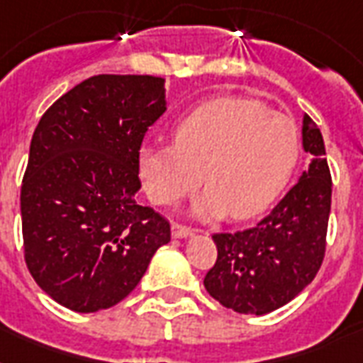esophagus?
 <instances>
[{"label": "esophagus", "instance_id": "obj_1", "mask_svg": "<svg viewBox=\"0 0 363 363\" xmlns=\"http://www.w3.org/2000/svg\"><path fill=\"white\" fill-rule=\"evenodd\" d=\"M194 233L192 228H186V226H182V224H173L171 226V235L175 239H186L190 238Z\"/></svg>", "mask_w": 363, "mask_h": 363}]
</instances>
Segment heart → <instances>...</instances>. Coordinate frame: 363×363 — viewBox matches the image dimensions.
<instances>
[{
    "instance_id": "heart-1",
    "label": "heart",
    "mask_w": 363,
    "mask_h": 363,
    "mask_svg": "<svg viewBox=\"0 0 363 363\" xmlns=\"http://www.w3.org/2000/svg\"><path fill=\"white\" fill-rule=\"evenodd\" d=\"M299 158L296 122L258 99L218 98L175 125V143L145 145L139 175L148 198L169 205L207 184L192 205L198 218L262 213L286 188Z\"/></svg>"
}]
</instances>
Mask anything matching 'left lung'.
<instances>
[{
  "label": "left lung",
  "instance_id": "left-lung-1",
  "mask_svg": "<svg viewBox=\"0 0 363 363\" xmlns=\"http://www.w3.org/2000/svg\"><path fill=\"white\" fill-rule=\"evenodd\" d=\"M301 145L313 154L290 192L250 230L215 233L216 264L205 288L228 309L267 315L292 301L320 269L330 207L332 177L318 125L303 115Z\"/></svg>",
  "mask_w": 363,
  "mask_h": 363
}]
</instances>
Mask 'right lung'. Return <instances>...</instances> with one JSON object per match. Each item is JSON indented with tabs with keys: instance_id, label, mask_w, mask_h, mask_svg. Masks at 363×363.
I'll use <instances>...</instances> for the list:
<instances>
[{
	"instance_id": "obj_1",
	"label": "right lung",
	"mask_w": 363,
	"mask_h": 363,
	"mask_svg": "<svg viewBox=\"0 0 363 363\" xmlns=\"http://www.w3.org/2000/svg\"><path fill=\"white\" fill-rule=\"evenodd\" d=\"M165 81L90 77L54 101L30 145L20 213L26 265L56 303L109 309L171 239L169 222L135 201L139 148L167 109Z\"/></svg>"
}]
</instances>
